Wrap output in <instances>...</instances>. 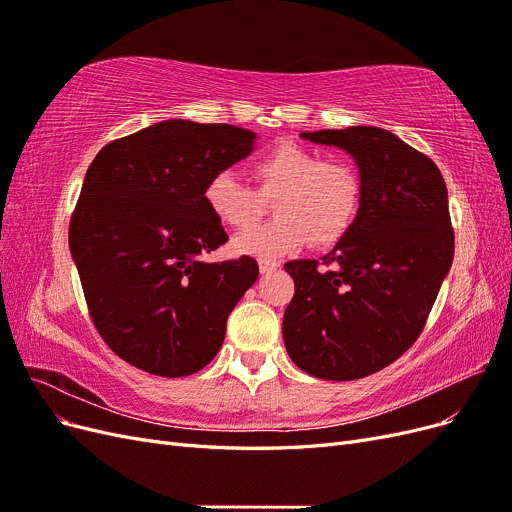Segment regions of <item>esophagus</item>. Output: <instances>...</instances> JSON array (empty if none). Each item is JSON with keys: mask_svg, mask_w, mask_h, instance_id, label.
<instances>
[{"mask_svg": "<svg viewBox=\"0 0 512 512\" xmlns=\"http://www.w3.org/2000/svg\"><path fill=\"white\" fill-rule=\"evenodd\" d=\"M258 267H260V273H262V275H269V273H273L277 267H280V262L271 260V258H260V260H258Z\"/></svg>", "mask_w": 512, "mask_h": 512, "instance_id": "esophagus-1", "label": "esophagus"}]
</instances>
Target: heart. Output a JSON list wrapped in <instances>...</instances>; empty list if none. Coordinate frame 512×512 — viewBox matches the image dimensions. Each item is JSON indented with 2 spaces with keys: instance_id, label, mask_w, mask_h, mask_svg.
<instances>
[{
  "instance_id": "1",
  "label": "heart",
  "mask_w": 512,
  "mask_h": 512,
  "mask_svg": "<svg viewBox=\"0 0 512 512\" xmlns=\"http://www.w3.org/2000/svg\"><path fill=\"white\" fill-rule=\"evenodd\" d=\"M258 190L232 170H218L205 183L203 200L213 218L232 226H252L262 198H275V220L245 230L235 250L252 256H280L312 241L318 247L337 243L352 228L361 207V179L342 160H324L318 151L282 143L254 162Z\"/></svg>"
}]
</instances>
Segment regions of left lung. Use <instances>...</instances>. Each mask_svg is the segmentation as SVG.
Wrapping results in <instances>:
<instances>
[{"label":"left lung","instance_id":"1","mask_svg":"<svg viewBox=\"0 0 512 512\" xmlns=\"http://www.w3.org/2000/svg\"><path fill=\"white\" fill-rule=\"evenodd\" d=\"M346 149L359 166L361 207L333 252L286 262L294 297L284 344L322 380H359L404 354L425 329L453 265L455 232L440 168L389 130L303 132Z\"/></svg>","mask_w":512,"mask_h":512}]
</instances>
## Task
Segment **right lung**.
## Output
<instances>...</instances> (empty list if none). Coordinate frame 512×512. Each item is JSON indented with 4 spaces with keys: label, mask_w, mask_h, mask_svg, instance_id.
<instances>
[{
    "label": "right lung",
    "mask_w": 512,
    "mask_h": 512,
    "mask_svg": "<svg viewBox=\"0 0 512 512\" xmlns=\"http://www.w3.org/2000/svg\"><path fill=\"white\" fill-rule=\"evenodd\" d=\"M228 123L168 119L117 138L89 164L70 218V252L91 322L119 359L153 376L196 374L258 277L250 256L203 262L228 241L205 183L252 151Z\"/></svg>",
    "instance_id": "add662e5"
}]
</instances>
